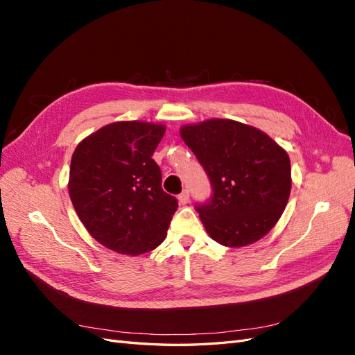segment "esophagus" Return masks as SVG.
<instances>
[{"mask_svg": "<svg viewBox=\"0 0 355 355\" xmlns=\"http://www.w3.org/2000/svg\"><path fill=\"white\" fill-rule=\"evenodd\" d=\"M178 200H179V202L182 204V206H185V204H188L189 202V192L185 189L184 192H180L179 194V197H178Z\"/></svg>", "mask_w": 355, "mask_h": 355, "instance_id": "esophagus-1", "label": "esophagus"}]
</instances>
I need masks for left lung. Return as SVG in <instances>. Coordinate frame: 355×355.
<instances>
[{
	"label": "left lung",
	"mask_w": 355,
	"mask_h": 355,
	"mask_svg": "<svg viewBox=\"0 0 355 355\" xmlns=\"http://www.w3.org/2000/svg\"><path fill=\"white\" fill-rule=\"evenodd\" d=\"M180 136L210 179V200L196 206L210 237L243 247L270 232L292 188L284 149L259 128L220 118L184 125Z\"/></svg>",
	"instance_id": "8db88e82"
}]
</instances>
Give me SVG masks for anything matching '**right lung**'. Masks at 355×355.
Returning <instances> with one entry per match:
<instances>
[{
    "label": "right lung",
    "mask_w": 355,
    "mask_h": 355,
    "mask_svg": "<svg viewBox=\"0 0 355 355\" xmlns=\"http://www.w3.org/2000/svg\"><path fill=\"white\" fill-rule=\"evenodd\" d=\"M166 127L116 121L75 148L69 197L92 237L121 254L137 256L164 241L178 200L161 188L153 154Z\"/></svg>",
    "instance_id": "obj_1"
}]
</instances>
